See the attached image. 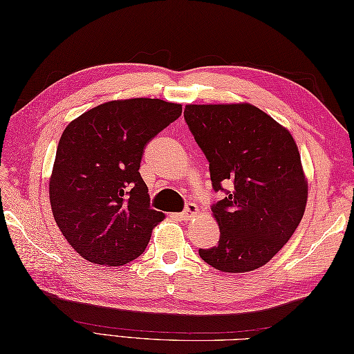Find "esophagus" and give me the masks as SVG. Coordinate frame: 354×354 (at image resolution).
<instances>
[{"label":"esophagus","instance_id":"esophagus-1","mask_svg":"<svg viewBox=\"0 0 354 354\" xmlns=\"http://www.w3.org/2000/svg\"><path fill=\"white\" fill-rule=\"evenodd\" d=\"M199 213V208H198V205L196 204H187V207H185V209L183 213H179L178 216H179V219H183V221H190L192 217H194Z\"/></svg>","mask_w":354,"mask_h":354}]
</instances>
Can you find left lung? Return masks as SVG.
<instances>
[{"mask_svg":"<svg viewBox=\"0 0 354 354\" xmlns=\"http://www.w3.org/2000/svg\"><path fill=\"white\" fill-rule=\"evenodd\" d=\"M184 118L209 162L219 243L199 250L222 272H250L292 237L307 204V179L290 132L250 103L187 104ZM227 185L230 191H223Z\"/></svg>","mask_w":354,"mask_h":354,"instance_id":"1","label":"left lung"}]
</instances>
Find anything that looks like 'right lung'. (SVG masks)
I'll return each instance as SVG.
<instances>
[{
  "label": "right lung",
  "mask_w": 354,
  "mask_h": 354,
  "mask_svg": "<svg viewBox=\"0 0 354 354\" xmlns=\"http://www.w3.org/2000/svg\"><path fill=\"white\" fill-rule=\"evenodd\" d=\"M160 99L112 100L65 127L50 176L59 230L82 257L122 266L145 252L164 213L150 208L140 162L147 142L181 115Z\"/></svg>",
  "instance_id": "obj_1"
}]
</instances>
